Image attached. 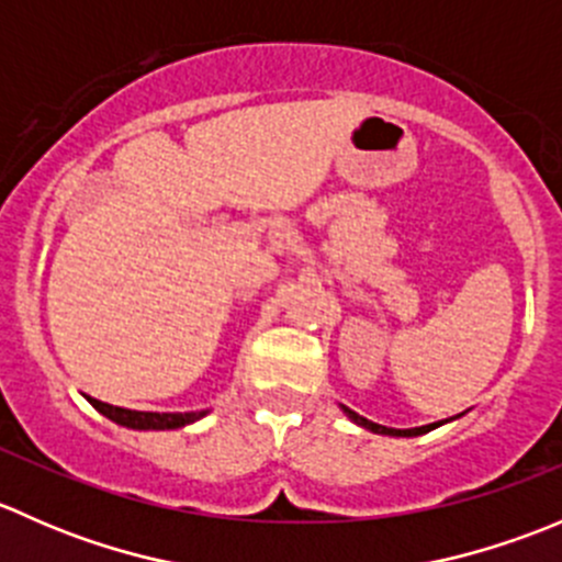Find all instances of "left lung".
<instances>
[{"label":"left lung","instance_id":"1","mask_svg":"<svg viewBox=\"0 0 562 562\" xmlns=\"http://www.w3.org/2000/svg\"><path fill=\"white\" fill-rule=\"evenodd\" d=\"M339 407H342V411H345V416H348L350 422H353V424H359V427L370 429V432H375V435H391V438H416V435H424V432H429V429L440 427V424H427V427H413V429H394V427H383V424H375V422H370V418L359 416V413H353V411H350V407H345V405H339Z\"/></svg>","mask_w":562,"mask_h":562}]
</instances>
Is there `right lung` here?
I'll return each instance as SVG.
<instances>
[{
	"label": "right lung",
	"instance_id": "obj_1",
	"mask_svg": "<svg viewBox=\"0 0 562 562\" xmlns=\"http://www.w3.org/2000/svg\"><path fill=\"white\" fill-rule=\"evenodd\" d=\"M87 400L94 411H100L105 418H111L113 424H122V427L127 429H179V427H187V424L198 422V418H203L209 413V411L146 413V411H127V407L108 405V402L94 400V396H87Z\"/></svg>",
	"mask_w": 562,
	"mask_h": 562
}]
</instances>
